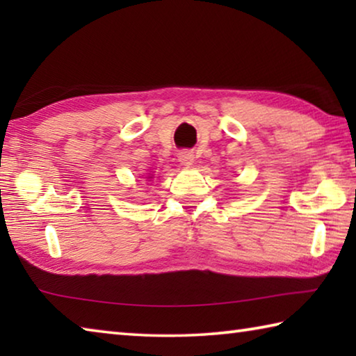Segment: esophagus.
<instances>
[{"mask_svg":"<svg viewBox=\"0 0 356 356\" xmlns=\"http://www.w3.org/2000/svg\"><path fill=\"white\" fill-rule=\"evenodd\" d=\"M179 161L184 166L190 168L193 163H195V155H193L191 152H188V150H182V152L179 154Z\"/></svg>","mask_w":356,"mask_h":356,"instance_id":"obj_1","label":"esophagus"}]
</instances>
